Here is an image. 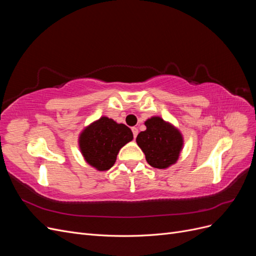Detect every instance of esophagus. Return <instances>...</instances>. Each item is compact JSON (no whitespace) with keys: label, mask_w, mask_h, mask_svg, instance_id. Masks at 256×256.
Here are the masks:
<instances>
[{"label":"esophagus","mask_w":256,"mask_h":256,"mask_svg":"<svg viewBox=\"0 0 256 256\" xmlns=\"http://www.w3.org/2000/svg\"><path fill=\"white\" fill-rule=\"evenodd\" d=\"M132 132H134V138H136V136H138V128L134 127V128H132Z\"/></svg>","instance_id":"esophagus-1"}]
</instances>
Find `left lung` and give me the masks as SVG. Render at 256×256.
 Segmentation results:
<instances>
[{
    "instance_id": "left-lung-1",
    "label": "left lung",
    "mask_w": 256,
    "mask_h": 256,
    "mask_svg": "<svg viewBox=\"0 0 256 256\" xmlns=\"http://www.w3.org/2000/svg\"><path fill=\"white\" fill-rule=\"evenodd\" d=\"M144 124L146 130L138 134L136 141L148 164L161 170L175 164L184 148L180 129L160 116H152Z\"/></svg>"
}]
</instances>
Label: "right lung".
<instances>
[{
  "instance_id": "1",
  "label": "right lung",
  "mask_w": 256,
  "mask_h": 256,
  "mask_svg": "<svg viewBox=\"0 0 256 256\" xmlns=\"http://www.w3.org/2000/svg\"><path fill=\"white\" fill-rule=\"evenodd\" d=\"M132 138L129 127L102 116L81 131L78 144L88 164L97 171H106L114 166L122 147Z\"/></svg>"
}]
</instances>
